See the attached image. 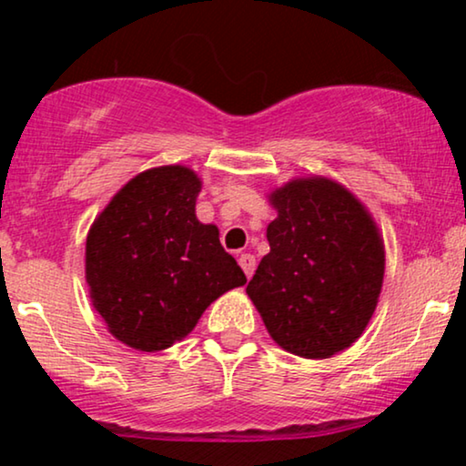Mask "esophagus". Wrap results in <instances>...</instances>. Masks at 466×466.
I'll return each mask as SVG.
<instances>
[{
    "label": "esophagus",
    "instance_id": "34e87169",
    "mask_svg": "<svg viewBox=\"0 0 466 466\" xmlns=\"http://www.w3.org/2000/svg\"><path fill=\"white\" fill-rule=\"evenodd\" d=\"M239 265H241V269H244L246 278H252L254 267H257V258H254L252 254H241V257H239Z\"/></svg>",
    "mask_w": 466,
    "mask_h": 466
}]
</instances>
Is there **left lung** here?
I'll list each match as a JSON object with an SVG mask.
<instances>
[{
	"instance_id": "1",
	"label": "left lung",
	"mask_w": 466,
	"mask_h": 466,
	"mask_svg": "<svg viewBox=\"0 0 466 466\" xmlns=\"http://www.w3.org/2000/svg\"><path fill=\"white\" fill-rule=\"evenodd\" d=\"M269 254L248 284L271 339L301 359H330L371 320L384 282V239L339 182L297 177L269 195Z\"/></svg>"
}]
</instances>
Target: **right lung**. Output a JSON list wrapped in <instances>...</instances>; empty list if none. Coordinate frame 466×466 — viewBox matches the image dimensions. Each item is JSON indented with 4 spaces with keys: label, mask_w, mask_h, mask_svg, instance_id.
Segmentation results:
<instances>
[{
    "label": "right lung",
    "mask_w": 466,
    "mask_h": 466,
    "mask_svg": "<svg viewBox=\"0 0 466 466\" xmlns=\"http://www.w3.org/2000/svg\"><path fill=\"white\" fill-rule=\"evenodd\" d=\"M201 180L184 165L131 177L86 235L93 308L118 341L158 352L187 337L209 303L246 284L218 228L197 220Z\"/></svg>",
    "instance_id": "add662e5"
}]
</instances>
